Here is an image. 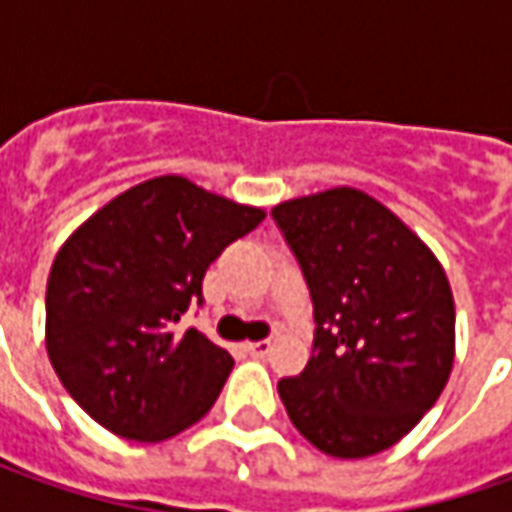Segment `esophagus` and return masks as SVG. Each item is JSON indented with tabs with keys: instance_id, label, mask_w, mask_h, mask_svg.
<instances>
[{
	"instance_id": "obj_1",
	"label": "esophagus",
	"mask_w": 512,
	"mask_h": 512,
	"mask_svg": "<svg viewBox=\"0 0 512 512\" xmlns=\"http://www.w3.org/2000/svg\"><path fill=\"white\" fill-rule=\"evenodd\" d=\"M245 350L253 356V359H265L270 353V339H262V342H247Z\"/></svg>"
}]
</instances>
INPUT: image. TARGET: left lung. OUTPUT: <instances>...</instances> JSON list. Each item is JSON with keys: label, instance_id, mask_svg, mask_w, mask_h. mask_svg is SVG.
<instances>
[{"label": "left lung", "instance_id": "left-lung-1", "mask_svg": "<svg viewBox=\"0 0 512 512\" xmlns=\"http://www.w3.org/2000/svg\"><path fill=\"white\" fill-rule=\"evenodd\" d=\"M313 299V356L279 382L290 422L336 459L404 439L442 396L456 307L433 250L356 187L290 199L270 213Z\"/></svg>", "mask_w": 512, "mask_h": 512}]
</instances>
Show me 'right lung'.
<instances>
[{
  "mask_svg": "<svg viewBox=\"0 0 512 512\" xmlns=\"http://www.w3.org/2000/svg\"><path fill=\"white\" fill-rule=\"evenodd\" d=\"M262 207L156 176L96 210L59 247L45 296V344L59 382L105 430L165 442L219 399L233 359L179 322L202 279Z\"/></svg>",
  "mask_w": 512,
  "mask_h": 512,
  "instance_id": "1",
  "label": "right lung"
}]
</instances>
